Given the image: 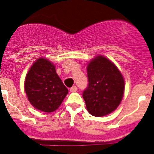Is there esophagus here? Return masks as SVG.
<instances>
[{
  "mask_svg": "<svg viewBox=\"0 0 154 154\" xmlns=\"http://www.w3.org/2000/svg\"><path fill=\"white\" fill-rule=\"evenodd\" d=\"M70 90H71V92H77V86H72V87H71V89H70Z\"/></svg>",
  "mask_w": 154,
  "mask_h": 154,
  "instance_id": "obj_1",
  "label": "esophagus"
}]
</instances>
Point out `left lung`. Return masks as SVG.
I'll use <instances>...</instances> for the list:
<instances>
[{
    "instance_id": "left-lung-1",
    "label": "left lung",
    "mask_w": 154,
    "mask_h": 154,
    "mask_svg": "<svg viewBox=\"0 0 154 154\" xmlns=\"http://www.w3.org/2000/svg\"><path fill=\"white\" fill-rule=\"evenodd\" d=\"M88 84L83 98L88 112L103 117L117 109L124 94V79L108 59L97 56L87 66Z\"/></svg>"
}]
</instances>
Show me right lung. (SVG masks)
<instances>
[{
    "mask_svg": "<svg viewBox=\"0 0 154 154\" xmlns=\"http://www.w3.org/2000/svg\"><path fill=\"white\" fill-rule=\"evenodd\" d=\"M25 92L33 107L50 113L59 108L68 90L56 74L55 65L46 58H40L27 74Z\"/></svg>",
    "mask_w": 154,
    "mask_h": 154,
    "instance_id": "1",
    "label": "right lung"
}]
</instances>
